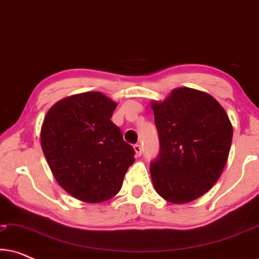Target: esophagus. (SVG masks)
Instances as JSON below:
<instances>
[{"label":"esophagus","mask_w":259,"mask_h":259,"mask_svg":"<svg viewBox=\"0 0 259 259\" xmlns=\"http://www.w3.org/2000/svg\"><path fill=\"white\" fill-rule=\"evenodd\" d=\"M133 148H134V151H136V153H137L138 157H140L141 153H143V148H141V145L136 144V145H134V146H133Z\"/></svg>","instance_id":"esophagus-1"}]
</instances>
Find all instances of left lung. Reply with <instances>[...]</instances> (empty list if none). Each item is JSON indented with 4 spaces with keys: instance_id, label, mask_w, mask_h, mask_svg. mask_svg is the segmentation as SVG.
Returning a JSON list of instances; mask_svg holds the SVG:
<instances>
[{
    "instance_id": "left-lung-1",
    "label": "left lung",
    "mask_w": 259,
    "mask_h": 259,
    "mask_svg": "<svg viewBox=\"0 0 259 259\" xmlns=\"http://www.w3.org/2000/svg\"><path fill=\"white\" fill-rule=\"evenodd\" d=\"M159 154L151 177L159 196L184 204L213 186L228 160L232 125L210 94L178 88L164 102H152Z\"/></svg>"
}]
</instances>
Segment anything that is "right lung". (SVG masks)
<instances>
[{
    "instance_id": "add662e5",
    "label": "right lung",
    "mask_w": 259,
    "mask_h": 259,
    "mask_svg": "<svg viewBox=\"0 0 259 259\" xmlns=\"http://www.w3.org/2000/svg\"><path fill=\"white\" fill-rule=\"evenodd\" d=\"M115 107L100 92H86L56 102L42 123V151L56 182L86 203L114 197L134 162L136 151L111 120Z\"/></svg>"
}]
</instances>
